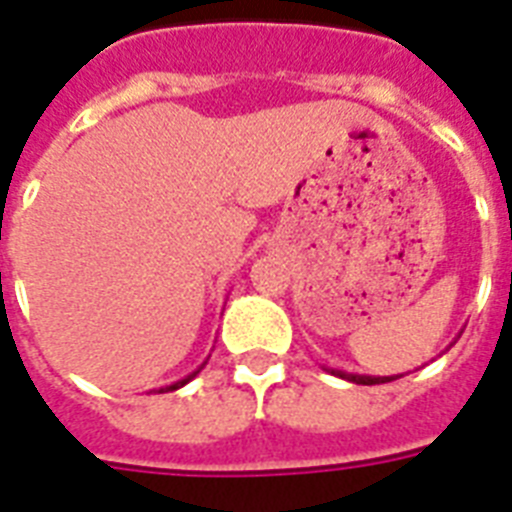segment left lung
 <instances>
[{"mask_svg": "<svg viewBox=\"0 0 512 512\" xmlns=\"http://www.w3.org/2000/svg\"><path fill=\"white\" fill-rule=\"evenodd\" d=\"M334 376L347 378L352 384H363V386H373V384H386V381H394V378L400 376H357V373H344V371H331Z\"/></svg>", "mask_w": 512, "mask_h": 512, "instance_id": "1", "label": "left lung"}]
</instances>
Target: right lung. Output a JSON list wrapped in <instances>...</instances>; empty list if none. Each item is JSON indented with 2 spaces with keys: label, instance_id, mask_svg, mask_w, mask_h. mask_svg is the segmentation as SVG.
Returning a JSON list of instances; mask_svg holds the SVG:
<instances>
[{
  "label": "right lung",
  "instance_id": "add662e5",
  "mask_svg": "<svg viewBox=\"0 0 512 512\" xmlns=\"http://www.w3.org/2000/svg\"><path fill=\"white\" fill-rule=\"evenodd\" d=\"M199 371H202V368H197V371H194V373H189V376H186V378H181V381H176V384H170V386H165V389H160V392H176V389H181V386H184V384H189L191 378L197 376V373H199Z\"/></svg>",
  "mask_w": 512,
  "mask_h": 512
}]
</instances>
